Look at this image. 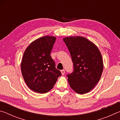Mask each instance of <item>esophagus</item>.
I'll use <instances>...</instances> for the list:
<instances>
[{
    "label": "esophagus",
    "mask_w": 120,
    "mask_h": 120,
    "mask_svg": "<svg viewBox=\"0 0 120 120\" xmlns=\"http://www.w3.org/2000/svg\"><path fill=\"white\" fill-rule=\"evenodd\" d=\"M61 74L62 75H64V73H65L64 70H61Z\"/></svg>",
    "instance_id": "obj_1"
}]
</instances>
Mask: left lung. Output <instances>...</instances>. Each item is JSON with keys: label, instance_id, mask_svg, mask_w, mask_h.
<instances>
[{"label": "left lung", "instance_id": "left-lung-1", "mask_svg": "<svg viewBox=\"0 0 120 120\" xmlns=\"http://www.w3.org/2000/svg\"><path fill=\"white\" fill-rule=\"evenodd\" d=\"M64 41L69 51L74 71L67 75L73 90L80 94L93 89L100 79L103 70L101 53L96 45L82 36L65 38Z\"/></svg>", "mask_w": 120, "mask_h": 120}]
</instances>
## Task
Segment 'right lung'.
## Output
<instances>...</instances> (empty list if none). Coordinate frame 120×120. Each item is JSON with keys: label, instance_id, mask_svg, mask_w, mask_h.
<instances>
[{"label": "right lung", "instance_id": "right-lung-1", "mask_svg": "<svg viewBox=\"0 0 120 120\" xmlns=\"http://www.w3.org/2000/svg\"><path fill=\"white\" fill-rule=\"evenodd\" d=\"M56 38L44 36L34 41L24 52L21 71L24 81L34 92L44 94L52 89L61 75L50 56Z\"/></svg>", "mask_w": 120, "mask_h": 120}]
</instances>
